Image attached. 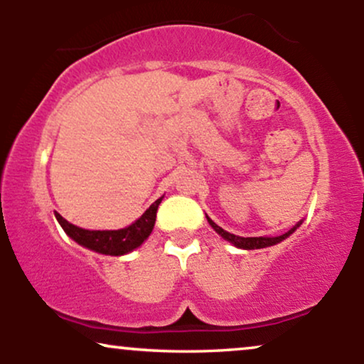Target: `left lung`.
Wrapping results in <instances>:
<instances>
[{
	"instance_id": "8db88e82",
	"label": "left lung",
	"mask_w": 364,
	"mask_h": 364,
	"mask_svg": "<svg viewBox=\"0 0 364 364\" xmlns=\"http://www.w3.org/2000/svg\"><path fill=\"white\" fill-rule=\"evenodd\" d=\"M207 219H208V217H207ZM208 223H210L212 228H214L215 231L224 237V240L231 241V243L235 245V246H237V248H243V250H257V248H265V246L277 245V243H281L282 240H286L287 236L292 235V231H294V229H296V228H292L291 231L286 232V235L277 236V237H240V236L231 235V232L224 231V229L219 228V225H217L212 219H208Z\"/></svg>"
}]
</instances>
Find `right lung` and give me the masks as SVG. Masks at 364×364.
Returning <instances> with one entry per match:
<instances>
[{
	"label": "right lung",
	"instance_id": "add662e5",
	"mask_svg": "<svg viewBox=\"0 0 364 364\" xmlns=\"http://www.w3.org/2000/svg\"><path fill=\"white\" fill-rule=\"evenodd\" d=\"M161 200L162 198L156 200V202L144 212V215H141L139 220H135V223L128 225V228L118 229V231H89V229H82L70 224L68 220L63 219L60 214L54 215H56L61 228L65 229L66 235L77 241L78 245L85 246V248L89 250H94V252L97 253L119 257V255H124L132 252V250L139 248V246L150 236L154 224H156L157 207L159 203H161Z\"/></svg>",
	"mask_w": 364,
	"mask_h": 364
}]
</instances>
